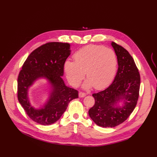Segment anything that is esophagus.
<instances>
[{
  "instance_id": "esophagus-1",
  "label": "esophagus",
  "mask_w": 157,
  "mask_h": 157,
  "mask_svg": "<svg viewBox=\"0 0 157 157\" xmlns=\"http://www.w3.org/2000/svg\"><path fill=\"white\" fill-rule=\"evenodd\" d=\"M86 94H85V93L82 92H80L79 94H78V96H79L80 98H84V97L86 96Z\"/></svg>"
}]
</instances>
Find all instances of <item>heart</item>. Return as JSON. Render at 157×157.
Returning a JSON list of instances; mask_svg holds the SVG:
<instances>
[{"instance_id": "1", "label": "heart", "mask_w": 157, "mask_h": 157, "mask_svg": "<svg viewBox=\"0 0 157 157\" xmlns=\"http://www.w3.org/2000/svg\"><path fill=\"white\" fill-rule=\"evenodd\" d=\"M73 61L64 62L63 69L69 82L77 87L86 74L84 89L94 87L101 90L108 86L115 78L118 60L115 51L105 46L90 44L73 54Z\"/></svg>"}]
</instances>
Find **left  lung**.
Listing matches in <instances>:
<instances>
[{
	"mask_svg": "<svg viewBox=\"0 0 157 157\" xmlns=\"http://www.w3.org/2000/svg\"><path fill=\"white\" fill-rule=\"evenodd\" d=\"M118 60V71L113 83L103 91L93 94L94 105L88 114L97 125L115 127L124 122L135 109L139 98L140 75L131 55L122 46L112 42ZM121 101L122 107L117 106Z\"/></svg>",
	"mask_w": 157,
	"mask_h": 157,
	"instance_id": "1",
	"label": "left lung"
}]
</instances>
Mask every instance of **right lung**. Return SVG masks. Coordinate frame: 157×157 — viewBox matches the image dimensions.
I'll return each mask as SVG.
<instances>
[{"instance_id": "add662e5", "label": "right lung", "mask_w": 157, "mask_h": 157, "mask_svg": "<svg viewBox=\"0 0 157 157\" xmlns=\"http://www.w3.org/2000/svg\"><path fill=\"white\" fill-rule=\"evenodd\" d=\"M71 54L70 44L48 42L33 51L22 66L17 78V98L31 120L44 126L58 121L65 111L69 103L78 98L77 90L67 87L61 77L63 65ZM40 78H45L51 85L48 101L36 109L28 98L29 88Z\"/></svg>"}]
</instances>
